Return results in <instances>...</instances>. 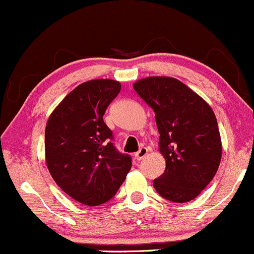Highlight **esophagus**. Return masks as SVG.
I'll use <instances>...</instances> for the list:
<instances>
[{
  "instance_id": "1",
  "label": "esophagus",
  "mask_w": 254,
  "mask_h": 254,
  "mask_svg": "<svg viewBox=\"0 0 254 254\" xmlns=\"http://www.w3.org/2000/svg\"><path fill=\"white\" fill-rule=\"evenodd\" d=\"M148 154V149L145 147H142V148H139V150L138 151H136L135 153V160H137V161H141L142 159H143V157L147 155Z\"/></svg>"
}]
</instances>
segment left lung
<instances>
[{
    "instance_id": "left-lung-1",
    "label": "left lung",
    "mask_w": 254,
    "mask_h": 254,
    "mask_svg": "<svg viewBox=\"0 0 254 254\" xmlns=\"http://www.w3.org/2000/svg\"><path fill=\"white\" fill-rule=\"evenodd\" d=\"M133 89L155 112L159 148L166 160V170L154 179V188L172 202H190L211 182L220 166L222 144L215 113L176 78H142Z\"/></svg>"
}]
</instances>
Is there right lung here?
I'll return each instance as SVG.
<instances>
[{"label":"right lung","mask_w":254,"mask_h":254,"mask_svg":"<svg viewBox=\"0 0 254 254\" xmlns=\"http://www.w3.org/2000/svg\"><path fill=\"white\" fill-rule=\"evenodd\" d=\"M121 83L109 78L87 81L69 93L45 129L46 165L68 196L86 205L115 197L129 173L131 156L119 153L104 122Z\"/></svg>","instance_id":"obj_1"}]
</instances>
